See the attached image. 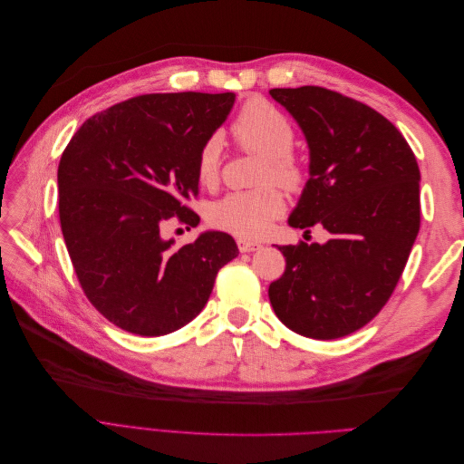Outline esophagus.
Listing matches in <instances>:
<instances>
[{
  "mask_svg": "<svg viewBox=\"0 0 464 464\" xmlns=\"http://www.w3.org/2000/svg\"><path fill=\"white\" fill-rule=\"evenodd\" d=\"M259 247H261V242L247 240V237H237V249H240L242 254H247V251H256Z\"/></svg>",
  "mask_w": 464,
  "mask_h": 464,
  "instance_id": "obj_1",
  "label": "esophagus"
}]
</instances>
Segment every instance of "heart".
I'll list each match as a JSON object with an SVG mask.
<instances>
[{
    "label": "heart",
    "mask_w": 464,
    "mask_h": 464,
    "mask_svg": "<svg viewBox=\"0 0 464 464\" xmlns=\"http://www.w3.org/2000/svg\"><path fill=\"white\" fill-rule=\"evenodd\" d=\"M230 133L246 150L265 157L259 184H278L285 189H298L304 181V168L292 157L294 128L288 118L265 101H249L236 116ZM220 170V143L208 139L198 157V179L213 186ZM285 201L275 188L265 186L251 191L230 193L208 210L213 227L242 237H256L269 230L273 220L283 213Z\"/></svg>",
    "instance_id": "1"
}]
</instances>
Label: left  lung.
Listing matches in <instances>:
<instances>
[{
	"instance_id": "8db88e82",
	"label": "left lung",
	"mask_w": 464,
	"mask_h": 464,
	"mask_svg": "<svg viewBox=\"0 0 464 464\" xmlns=\"http://www.w3.org/2000/svg\"><path fill=\"white\" fill-rule=\"evenodd\" d=\"M269 92L310 149V179L288 224L331 234L325 244L278 246L286 269L269 300L294 333L341 339L382 312L409 261L420 230L418 162L395 125L354 98L323 87Z\"/></svg>"
}]
</instances>
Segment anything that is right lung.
I'll return each mask as SVG.
<instances>
[{
    "label": "right lung",
    "mask_w": 464,
    "mask_h": 464,
    "mask_svg": "<svg viewBox=\"0 0 464 464\" xmlns=\"http://www.w3.org/2000/svg\"><path fill=\"white\" fill-rule=\"evenodd\" d=\"M236 94L162 92L111 106L81 125L58 166L60 222L89 302L116 327L160 336L198 317L217 273L237 257L227 232L174 247L166 222L198 227L201 147Z\"/></svg>",
    "instance_id": "right-lung-1"
}]
</instances>
